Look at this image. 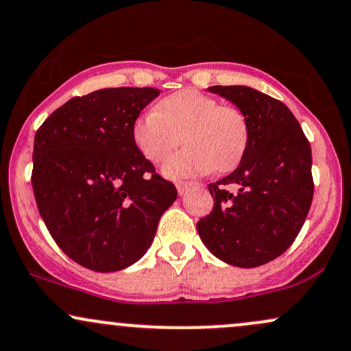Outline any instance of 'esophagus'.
Segmentation results:
<instances>
[{"label": "esophagus", "mask_w": 351, "mask_h": 351, "mask_svg": "<svg viewBox=\"0 0 351 351\" xmlns=\"http://www.w3.org/2000/svg\"><path fill=\"white\" fill-rule=\"evenodd\" d=\"M189 184L188 183H183V181H180V183H176V189H178L180 195H184V193L188 191Z\"/></svg>", "instance_id": "esophagus-1"}]
</instances>
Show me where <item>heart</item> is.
<instances>
[{
  "mask_svg": "<svg viewBox=\"0 0 351 351\" xmlns=\"http://www.w3.org/2000/svg\"><path fill=\"white\" fill-rule=\"evenodd\" d=\"M181 142L186 147L163 167L168 178H191L213 170H232L243 158L249 128L243 112L219 106L211 95L183 88L160 100L155 110L136 117L132 140L150 163H162Z\"/></svg>",
  "mask_w": 351,
  "mask_h": 351,
  "instance_id": "1",
  "label": "heart"
}]
</instances>
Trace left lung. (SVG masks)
Returning <instances> with one entry per match:
<instances>
[{
    "label": "left lung",
    "instance_id": "left-lung-1",
    "mask_svg": "<svg viewBox=\"0 0 351 351\" xmlns=\"http://www.w3.org/2000/svg\"><path fill=\"white\" fill-rule=\"evenodd\" d=\"M208 90L243 112L249 140L239 167L208 184L215 206L196 229L217 259L257 267L287 251L304 226L313 198L312 150L280 100L245 86Z\"/></svg>",
    "mask_w": 351,
    "mask_h": 351
}]
</instances>
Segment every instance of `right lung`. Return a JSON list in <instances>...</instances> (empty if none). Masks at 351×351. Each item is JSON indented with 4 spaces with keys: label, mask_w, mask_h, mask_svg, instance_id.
Listing matches in <instances>:
<instances>
[{
    "label": "right lung",
    "mask_w": 351,
    "mask_h": 351,
    "mask_svg": "<svg viewBox=\"0 0 351 351\" xmlns=\"http://www.w3.org/2000/svg\"><path fill=\"white\" fill-rule=\"evenodd\" d=\"M160 90L100 88L74 97L34 136L36 204L52 239L95 272L128 267L147 252L176 188L132 140V125Z\"/></svg>",
    "instance_id": "1"
}]
</instances>
